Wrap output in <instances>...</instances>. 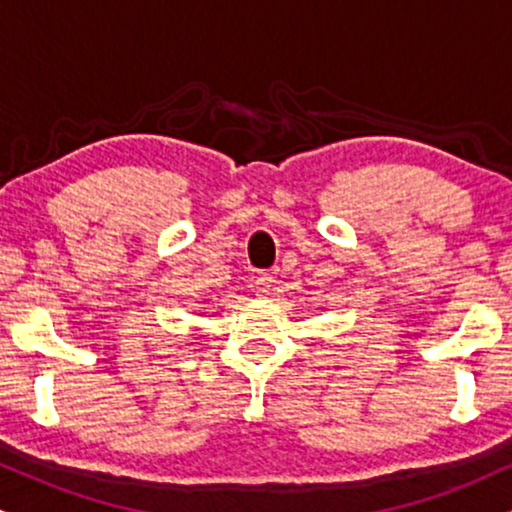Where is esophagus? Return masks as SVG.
Listing matches in <instances>:
<instances>
[{
	"mask_svg": "<svg viewBox=\"0 0 512 512\" xmlns=\"http://www.w3.org/2000/svg\"><path fill=\"white\" fill-rule=\"evenodd\" d=\"M255 293H257V295H269V293H274V276H272V274L257 276Z\"/></svg>",
	"mask_w": 512,
	"mask_h": 512,
	"instance_id": "34e87169",
	"label": "esophagus"
}]
</instances>
